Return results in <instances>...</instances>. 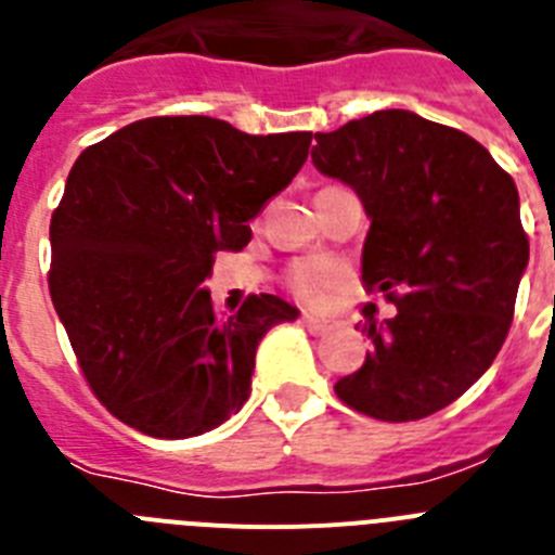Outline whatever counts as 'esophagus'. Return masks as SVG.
I'll list each match as a JSON object with an SVG mask.
<instances>
[{
    "instance_id": "1",
    "label": "esophagus",
    "mask_w": 555,
    "mask_h": 555,
    "mask_svg": "<svg viewBox=\"0 0 555 555\" xmlns=\"http://www.w3.org/2000/svg\"><path fill=\"white\" fill-rule=\"evenodd\" d=\"M302 325L313 333V336H322V333H331L336 327V322L322 320V317H313V313H302Z\"/></svg>"
}]
</instances>
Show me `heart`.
<instances>
[{
	"instance_id": "b5f03b06",
	"label": "heart",
	"mask_w": 555,
	"mask_h": 555,
	"mask_svg": "<svg viewBox=\"0 0 555 555\" xmlns=\"http://www.w3.org/2000/svg\"><path fill=\"white\" fill-rule=\"evenodd\" d=\"M338 278H341L338 267L327 261H297L288 267L286 286L302 302H322L338 283Z\"/></svg>"
}]
</instances>
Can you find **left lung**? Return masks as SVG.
Segmentation results:
<instances>
[{"label": "left lung", "instance_id": "1", "mask_svg": "<svg viewBox=\"0 0 555 555\" xmlns=\"http://www.w3.org/2000/svg\"><path fill=\"white\" fill-rule=\"evenodd\" d=\"M313 139V166L352 185L372 219L366 292L397 306L366 322L372 352L333 389L358 414L414 423L459 400L506 341L528 263L517 185L467 132L411 111Z\"/></svg>", "mask_w": 555, "mask_h": 555}]
</instances>
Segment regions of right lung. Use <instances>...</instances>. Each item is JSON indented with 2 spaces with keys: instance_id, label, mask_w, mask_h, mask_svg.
I'll return each mask as SVG.
<instances>
[{
  "instance_id": "obj_1",
  "label": "right lung",
  "mask_w": 555,
  "mask_h": 555,
  "mask_svg": "<svg viewBox=\"0 0 555 555\" xmlns=\"http://www.w3.org/2000/svg\"><path fill=\"white\" fill-rule=\"evenodd\" d=\"M311 132L249 135L152 116L82 150L49 222V294L100 403L155 439L217 428L249 397L255 350L297 308L249 294L219 322L205 281L308 158Z\"/></svg>"
}]
</instances>
